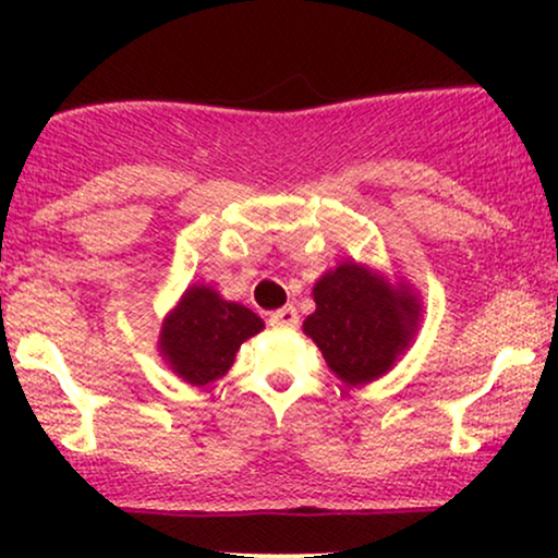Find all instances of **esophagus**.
Here are the masks:
<instances>
[{
    "instance_id": "1",
    "label": "esophagus",
    "mask_w": 558,
    "mask_h": 558,
    "mask_svg": "<svg viewBox=\"0 0 558 558\" xmlns=\"http://www.w3.org/2000/svg\"><path fill=\"white\" fill-rule=\"evenodd\" d=\"M270 325L272 328H296L299 325V312L296 306H283V310H275L270 315Z\"/></svg>"
}]
</instances>
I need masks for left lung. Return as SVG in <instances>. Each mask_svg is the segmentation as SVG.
I'll return each mask as SVG.
<instances>
[{
	"instance_id": "left-lung-1",
	"label": "left lung",
	"mask_w": 558,
	"mask_h": 558,
	"mask_svg": "<svg viewBox=\"0 0 558 558\" xmlns=\"http://www.w3.org/2000/svg\"><path fill=\"white\" fill-rule=\"evenodd\" d=\"M317 310L304 332L349 386L386 375L417 332L422 304L409 286H390L356 262H341L312 288Z\"/></svg>"
}]
</instances>
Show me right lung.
<instances>
[{
  "instance_id": "1",
  "label": "right lung",
  "mask_w": 558,
  "mask_h": 558,
  "mask_svg": "<svg viewBox=\"0 0 558 558\" xmlns=\"http://www.w3.org/2000/svg\"><path fill=\"white\" fill-rule=\"evenodd\" d=\"M262 328L265 323L243 304L226 301L209 286H191L165 317L159 354L185 383L209 386L228 373L241 343Z\"/></svg>"
}]
</instances>
